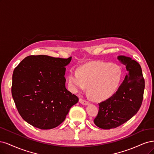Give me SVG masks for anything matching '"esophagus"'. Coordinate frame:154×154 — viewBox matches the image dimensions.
Here are the masks:
<instances>
[{"instance_id":"34e87169","label":"esophagus","mask_w":154,"mask_h":154,"mask_svg":"<svg viewBox=\"0 0 154 154\" xmlns=\"http://www.w3.org/2000/svg\"><path fill=\"white\" fill-rule=\"evenodd\" d=\"M79 102L83 104V105H88V104L90 103V102L86 100L85 99H83V98H79Z\"/></svg>"}]
</instances>
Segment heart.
Returning <instances> with one entry per match:
<instances>
[{
  "mask_svg": "<svg viewBox=\"0 0 154 154\" xmlns=\"http://www.w3.org/2000/svg\"><path fill=\"white\" fill-rule=\"evenodd\" d=\"M122 77V69L115 63H89L71 71L68 82L74 90H82L88 86V93L95 100L111 97L116 90Z\"/></svg>",
  "mask_w": 154,
  "mask_h": 154,
  "instance_id": "obj_1",
  "label": "heart"
}]
</instances>
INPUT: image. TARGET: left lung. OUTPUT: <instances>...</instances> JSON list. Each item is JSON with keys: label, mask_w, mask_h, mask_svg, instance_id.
Here are the masks:
<instances>
[{"label": "left lung", "mask_w": 154, "mask_h": 154, "mask_svg": "<svg viewBox=\"0 0 154 154\" xmlns=\"http://www.w3.org/2000/svg\"><path fill=\"white\" fill-rule=\"evenodd\" d=\"M118 59L125 64L128 72L117 91L98 103L99 110L93 122L102 129L115 128L129 120L140 109L143 99L145 79L140 64L123 56Z\"/></svg>", "instance_id": "obj_1"}]
</instances>
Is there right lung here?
<instances>
[{"mask_svg":"<svg viewBox=\"0 0 154 154\" xmlns=\"http://www.w3.org/2000/svg\"><path fill=\"white\" fill-rule=\"evenodd\" d=\"M66 59L45 55L26 57L14 68L11 93L23 120L43 130L63 122L79 98L65 87Z\"/></svg>","mask_w":154,"mask_h":154,"instance_id":"1","label":"right lung"}]
</instances>
